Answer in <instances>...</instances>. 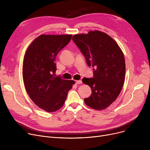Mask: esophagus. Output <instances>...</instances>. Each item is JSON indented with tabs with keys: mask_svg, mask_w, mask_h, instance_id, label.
<instances>
[{
	"mask_svg": "<svg viewBox=\"0 0 150 150\" xmlns=\"http://www.w3.org/2000/svg\"><path fill=\"white\" fill-rule=\"evenodd\" d=\"M75 83L76 84H80L82 83V81L81 80H77V81H75Z\"/></svg>",
	"mask_w": 150,
	"mask_h": 150,
	"instance_id": "obj_1",
	"label": "esophagus"
}]
</instances>
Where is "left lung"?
Masks as SVG:
<instances>
[{
	"instance_id": "8db88e82",
	"label": "left lung",
	"mask_w": 150,
	"mask_h": 150,
	"mask_svg": "<svg viewBox=\"0 0 150 150\" xmlns=\"http://www.w3.org/2000/svg\"><path fill=\"white\" fill-rule=\"evenodd\" d=\"M72 39L84 56L88 66L93 67V78H83L92 93L85 103L101 110L111 105L119 96L125 81L123 53L114 39L100 31L73 36Z\"/></svg>"
}]
</instances>
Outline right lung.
Returning <instances> with one entry per match:
<instances>
[{"label": "right lung", "mask_w": 150, "mask_h": 150, "mask_svg": "<svg viewBox=\"0 0 150 150\" xmlns=\"http://www.w3.org/2000/svg\"><path fill=\"white\" fill-rule=\"evenodd\" d=\"M72 36L41 35L29 45L23 58L22 76L26 91L35 104L46 112L60 109L75 83L55 75L56 57Z\"/></svg>", "instance_id": "add662e5"}]
</instances>
